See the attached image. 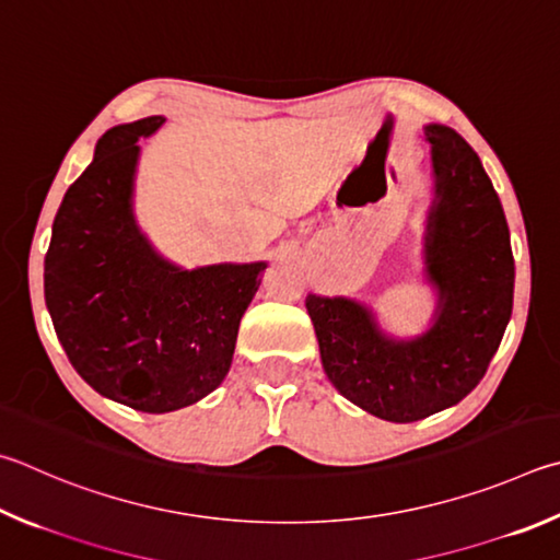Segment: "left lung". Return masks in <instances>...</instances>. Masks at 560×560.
I'll list each match as a JSON object with an SVG mask.
<instances>
[{"label": "left lung", "instance_id": "left-lung-1", "mask_svg": "<svg viewBox=\"0 0 560 560\" xmlns=\"http://www.w3.org/2000/svg\"><path fill=\"white\" fill-rule=\"evenodd\" d=\"M423 135L433 164L423 235V279L435 291L429 328L396 338L358 299H306L335 389L394 423L425 419L465 399L500 348L514 303L510 228L480 156L445 125H425Z\"/></svg>", "mask_w": 560, "mask_h": 560}]
</instances>
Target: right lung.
<instances>
[{
	"label": "right lung",
	"instance_id": "obj_1",
	"mask_svg": "<svg viewBox=\"0 0 560 560\" xmlns=\"http://www.w3.org/2000/svg\"><path fill=\"white\" fill-rule=\"evenodd\" d=\"M166 117L107 129L56 212L44 296L70 364L97 394L147 413L200 401L225 380L267 261L183 269L135 218L139 137Z\"/></svg>",
	"mask_w": 560,
	"mask_h": 560
}]
</instances>
